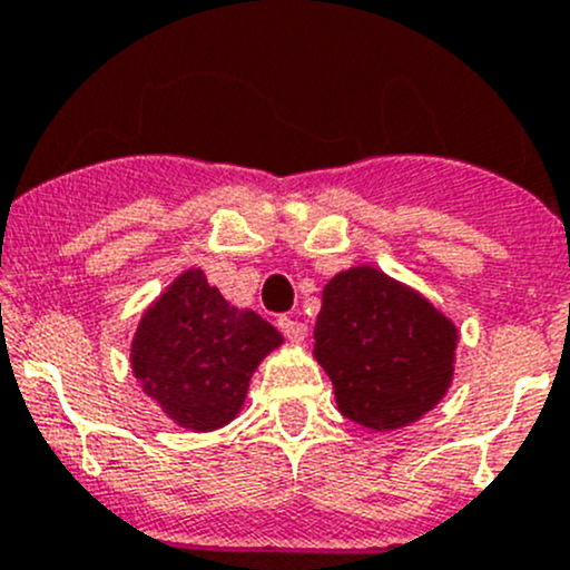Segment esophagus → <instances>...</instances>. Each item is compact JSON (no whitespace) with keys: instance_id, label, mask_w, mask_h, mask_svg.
<instances>
[{"instance_id":"1","label":"esophagus","mask_w":570,"mask_h":570,"mask_svg":"<svg viewBox=\"0 0 570 570\" xmlns=\"http://www.w3.org/2000/svg\"><path fill=\"white\" fill-rule=\"evenodd\" d=\"M278 327H281V333H284L289 341H303L305 335H308V327H305L303 322L292 320V316H281Z\"/></svg>"}]
</instances>
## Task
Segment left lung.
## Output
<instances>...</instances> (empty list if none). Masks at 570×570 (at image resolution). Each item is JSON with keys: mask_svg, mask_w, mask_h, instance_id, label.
Masks as SVG:
<instances>
[{"mask_svg": "<svg viewBox=\"0 0 570 570\" xmlns=\"http://www.w3.org/2000/svg\"><path fill=\"white\" fill-rule=\"evenodd\" d=\"M459 331L421 292L371 265L341 269L322 292L314 357L350 421L393 431L421 421L453 382Z\"/></svg>", "mask_w": 570, "mask_h": 570, "instance_id": "left-lung-1", "label": "left lung"}]
</instances>
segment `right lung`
<instances>
[{
    "instance_id": "right-lung-1",
    "label": "right lung",
    "mask_w": 570,
    "mask_h": 570,
    "mask_svg": "<svg viewBox=\"0 0 570 570\" xmlns=\"http://www.w3.org/2000/svg\"><path fill=\"white\" fill-rule=\"evenodd\" d=\"M284 335L207 284L205 269L179 273L144 311L130 368L141 391L188 431H215L239 415L250 376Z\"/></svg>"
}]
</instances>
